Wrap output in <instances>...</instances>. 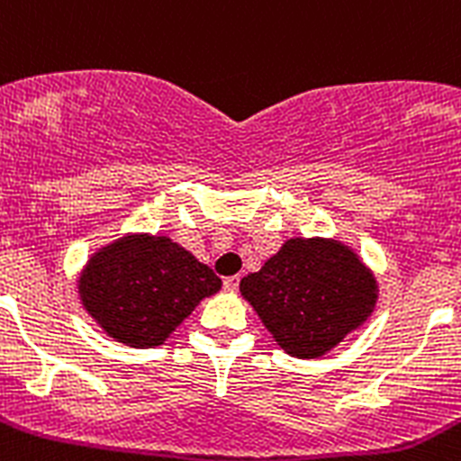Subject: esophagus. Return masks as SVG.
I'll return each mask as SVG.
<instances>
[{
  "label": "esophagus",
  "mask_w": 461,
  "mask_h": 461,
  "mask_svg": "<svg viewBox=\"0 0 461 461\" xmlns=\"http://www.w3.org/2000/svg\"><path fill=\"white\" fill-rule=\"evenodd\" d=\"M239 282H240L239 275H231V277H225V282H222V286H225L227 291H231V294H234V291L239 289Z\"/></svg>",
  "instance_id": "1"
}]
</instances>
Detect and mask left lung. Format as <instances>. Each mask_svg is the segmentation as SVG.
Segmentation results:
<instances>
[{
  "label": "left lung",
  "instance_id": "left-lung-1",
  "mask_svg": "<svg viewBox=\"0 0 461 461\" xmlns=\"http://www.w3.org/2000/svg\"><path fill=\"white\" fill-rule=\"evenodd\" d=\"M240 294L279 348L313 359L371 316L377 286L366 266L339 240L291 239L259 273L240 279Z\"/></svg>",
  "mask_w": 461,
  "mask_h": 461
}]
</instances>
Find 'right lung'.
<instances>
[{
    "instance_id": "right-lung-1",
    "label": "right lung",
    "mask_w": 461,
    "mask_h": 461,
    "mask_svg": "<svg viewBox=\"0 0 461 461\" xmlns=\"http://www.w3.org/2000/svg\"><path fill=\"white\" fill-rule=\"evenodd\" d=\"M221 284L209 266L166 236H127L95 252L79 294L106 334L127 346L152 348Z\"/></svg>"
}]
</instances>
